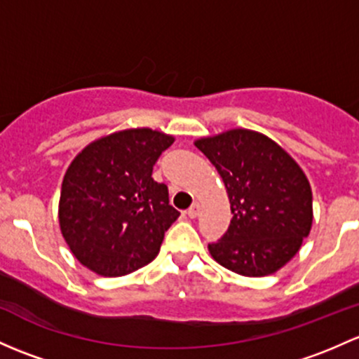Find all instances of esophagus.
I'll return each mask as SVG.
<instances>
[{
	"mask_svg": "<svg viewBox=\"0 0 359 359\" xmlns=\"http://www.w3.org/2000/svg\"><path fill=\"white\" fill-rule=\"evenodd\" d=\"M199 210H201V205L199 203H194L189 210H187V217L189 218H196L199 215Z\"/></svg>",
	"mask_w": 359,
	"mask_h": 359,
	"instance_id": "obj_1",
	"label": "esophagus"
}]
</instances>
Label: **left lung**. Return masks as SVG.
Listing matches in <instances>:
<instances>
[{
	"label": "left lung",
	"instance_id": "left-lung-1",
	"mask_svg": "<svg viewBox=\"0 0 359 359\" xmlns=\"http://www.w3.org/2000/svg\"><path fill=\"white\" fill-rule=\"evenodd\" d=\"M230 201L229 230L208 244L211 258L233 273L265 277L296 256L313 224V194L297 161L262 132L230 129L196 139Z\"/></svg>",
	"mask_w": 359,
	"mask_h": 359
}]
</instances>
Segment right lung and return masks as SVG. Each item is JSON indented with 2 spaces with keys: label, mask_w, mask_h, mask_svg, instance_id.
Here are the masks:
<instances>
[{
  "label": "right lung",
  "mask_w": 359,
  "mask_h": 359,
  "mask_svg": "<svg viewBox=\"0 0 359 359\" xmlns=\"http://www.w3.org/2000/svg\"><path fill=\"white\" fill-rule=\"evenodd\" d=\"M175 137L137 127L89 142L62 182L58 222L72 255L94 273L122 277L160 252L179 218L168 187L154 182L153 165Z\"/></svg>",
  "instance_id": "obj_1"
}]
</instances>
